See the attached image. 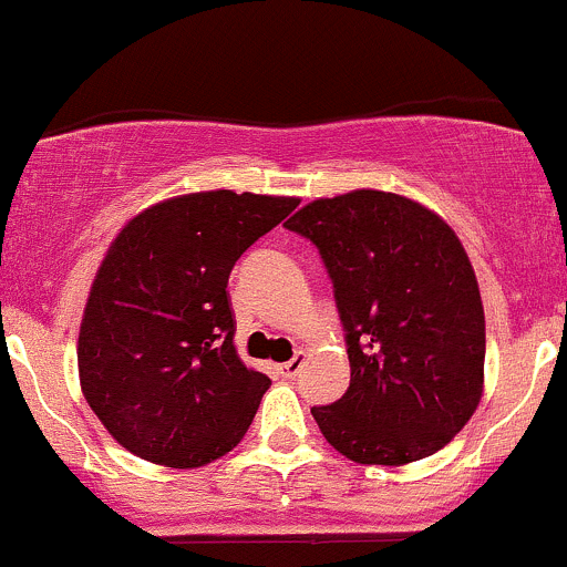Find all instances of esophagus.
I'll use <instances>...</instances> for the list:
<instances>
[{
	"label": "esophagus",
	"instance_id": "esophagus-1",
	"mask_svg": "<svg viewBox=\"0 0 567 567\" xmlns=\"http://www.w3.org/2000/svg\"><path fill=\"white\" fill-rule=\"evenodd\" d=\"M305 364H307V353L299 351L293 359H290V362L279 364V373H282L285 379H296V375H299L301 370H305Z\"/></svg>",
	"mask_w": 567,
	"mask_h": 567
}]
</instances>
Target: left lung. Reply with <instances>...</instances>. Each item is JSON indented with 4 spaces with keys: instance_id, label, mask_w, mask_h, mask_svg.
<instances>
[{
    "instance_id": "left-lung-1",
    "label": "left lung",
    "mask_w": 567,
    "mask_h": 567,
    "mask_svg": "<svg viewBox=\"0 0 567 567\" xmlns=\"http://www.w3.org/2000/svg\"><path fill=\"white\" fill-rule=\"evenodd\" d=\"M285 227L320 251L346 331L351 384L312 405L326 442L357 463L433 455L483 394L485 316L453 227L375 188L316 199Z\"/></svg>"
}]
</instances>
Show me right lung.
<instances>
[{"label":"right lung","instance_id":"obj_1","mask_svg":"<svg viewBox=\"0 0 567 567\" xmlns=\"http://www.w3.org/2000/svg\"><path fill=\"white\" fill-rule=\"evenodd\" d=\"M296 205L230 188L183 194L142 210L114 238L76 353L90 409L128 453L194 468L249 431L271 379L238 359L227 279Z\"/></svg>","mask_w":567,"mask_h":567}]
</instances>
